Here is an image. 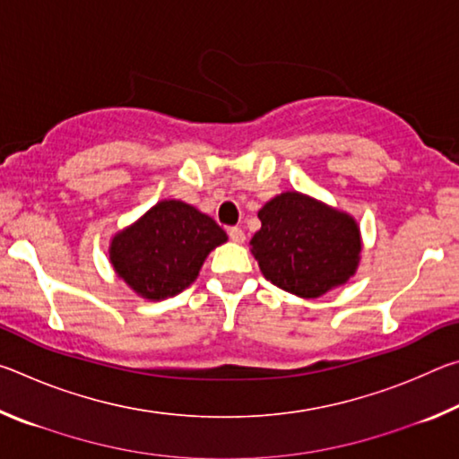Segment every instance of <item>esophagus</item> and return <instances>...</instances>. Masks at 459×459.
Masks as SVG:
<instances>
[{
	"instance_id": "1",
	"label": "esophagus",
	"mask_w": 459,
	"mask_h": 459,
	"mask_svg": "<svg viewBox=\"0 0 459 459\" xmlns=\"http://www.w3.org/2000/svg\"><path fill=\"white\" fill-rule=\"evenodd\" d=\"M229 237H230V240H235V243H245V232H243V229H238V227H230Z\"/></svg>"
}]
</instances>
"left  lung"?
<instances>
[{"label": "left lung", "instance_id": "1", "mask_svg": "<svg viewBox=\"0 0 459 459\" xmlns=\"http://www.w3.org/2000/svg\"><path fill=\"white\" fill-rule=\"evenodd\" d=\"M251 253L261 273L299 298H320L359 269L362 240L351 214L299 192H283L259 211Z\"/></svg>", "mask_w": 459, "mask_h": 459}]
</instances>
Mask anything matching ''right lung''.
<instances>
[{
	"label": "right lung",
	"instance_id": "add662e5",
	"mask_svg": "<svg viewBox=\"0 0 459 459\" xmlns=\"http://www.w3.org/2000/svg\"><path fill=\"white\" fill-rule=\"evenodd\" d=\"M227 243L211 216L182 200H161L113 237L108 259L137 295L160 301L194 283L208 253Z\"/></svg>",
	"mask_w": 459,
	"mask_h": 459
}]
</instances>
